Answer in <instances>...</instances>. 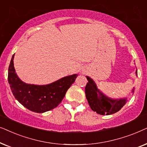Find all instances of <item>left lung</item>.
Listing matches in <instances>:
<instances>
[{"label": "left lung", "instance_id": "left-lung-1", "mask_svg": "<svg viewBox=\"0 0 147 147\" xmlns=\"http://www.w3.org/2000/svg\"><path fill=\"white\" fill-rule=\"evenodd\" d=\"M136 73L137 76V70ZM86 78L88 82L85 88L86 96L90 107L93 111L101 115H109L119 111L126 104V98L113 100L106 97L98 89L95 82L91 78L88 76Z\"/></svg>", "mask_w": 147, "mask_h": 147}]
</instances>
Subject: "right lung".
<instances>
[{"label": "right lung", "instance_id": "obj_1", "mask_svg": "<svg viewBox=\"0 0 147 147\" xmlns=\"http://www.w3.org/2000/svg\"><path fill=\"white\" fill-rule=\"evenodd\" d=\"M14 55L9 67L8 81L15 98L31 111L43 113L57 107L78 77V74H74L43 86L25 84L15 73Z\"/></svg>", "mask_w": 147, "mask_h": 147}]
</instances>
